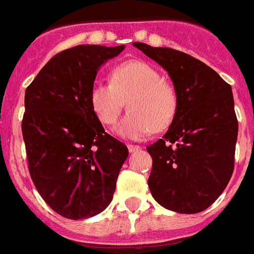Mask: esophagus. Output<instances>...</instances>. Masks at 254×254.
<instances>
[{
    "instance_id": "obj_1",
    "label": "esophagus",
    "mask_w": 254,
    "mask_h": 254,
    "mask_svg": "<svg viewBox=\"0 0 254 254\" xmlns=\"http://www.w3.org/2000/svg\"><path fill=\"white\" fill-rule=\"evenodd\" d=\"M127 147H128L129 152H136V151H140V149H141L139 145H133V144H128Z\"/></svg>"
}]
</instances>
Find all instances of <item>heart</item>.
<instances>
[{
    "instance_id": "b5f03b06",
    "label": "heart",
    "mask_w": 254,
    "mask_h": 254,
    "mask_svg": "<svg viewBox=\"0 0 254 254\" xmlns=\"http://www.w3.org/2000/svg\"><path fill=\"white\" fill-rule=\"evenodd\" d=\"M89 101L93 113L102 125L117 123L125 102L129 111L117 127L123 139L139 140L152 131L169 127L177 114L178 97L160 70L140 60L117 65L110 73V82H95Z\"/></svg>"
}]
</instances>
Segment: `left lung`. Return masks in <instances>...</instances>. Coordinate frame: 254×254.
<instances>
[{
  "mask_svg": "<svg viewBox=\"0 0 254 254\" xmlns=\"http://www.w3.org/2000/svg\"><path fill=\"white\" fill-rule=\"evenodd\" d=\"M133 46L168 72L178 97L169 129L147 147L152 196L180 214L200 212L218 199L233 173L239 126L231 85L181 51Z\"/></svg>",
  "mask_w": 254,
  "mask_h": 254,
  "instance_id": "1",
  "label": "left lung"
}]
</instances>
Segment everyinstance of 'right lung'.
<instances>
[{
  "label": "right lung",
  "mask_w": 254,
  "mask_h": 254,
  "mask_svg": "<svg viewBox=\"0 0 254 254\" xmlns=\"http://www.w3.org/2000/svg\"><path fill=\"white\" fill-rule=\"evenodd\" d=\"M125 46L81 44L55 55L28 85L22 121L28 170L46 203L78 220L110 204L125 144L105 131L89 94L102 64Z\"/></svg>",
  "instance_id": "right-lung-1"
}]
</instances>
